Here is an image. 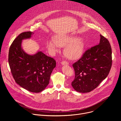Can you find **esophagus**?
<instances>
[{"label":"esophagus","mask_w":121,"mask_h":121,"mask_svg":"<svg viewBox=\"0 0 121 121\" xmlns=\"http://www.w3.org/2000/svg\"><path fill=\"white\" fill-rule=\"evenodd\" d=\"M61 64L62 65H68V63L67 62H66V61H62L61 62Z\"/></svg>","instance_id":"esophagus-1"}]
</instances>
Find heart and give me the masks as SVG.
Here are the masks:
<instances>
[{
    "instance_id": "heart-1",
    "label": "heart",
    "mask_w": 121,
    "mask_h": 121,
    "mask_svg": "<svg viewBox=\"0 0 121 121\" xmlns=\"http://www.w3.org/2000/svg\"><path fill=\"white\" fill-rule=\"evenodd\" d=\"M64 54L70 59L78 58L82 54L85 48V42L82 39L70 36H61L56 38V40L50 39L47 41L46 47L49 53L54 55L59 51V47H65Z\"/></svg>"
}]
</instances>
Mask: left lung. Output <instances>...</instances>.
<instances>
[{
    "label": "left lung",
    "mask_w": 121,
    "mask_h": 121,
    "mask_svg": "<svg viewBox=\"0 0 121 121\" xmlns=\"http://www.w3.org/2000/svg\"><path fill=\"white\" fill-rule=\"evenodd\" d=\"M99 44L85 52L73 65L75 78L71 85L80 93L91 92L108 75L112 64V49L109 41L102 35Z\"/></svg>",
    "instance_id": "1"
}]
</instances>
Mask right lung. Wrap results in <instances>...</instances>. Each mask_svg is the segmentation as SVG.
I'll list each match as a JSON object with an SVG mask.
<instances>
[{
  "instance_id": "obj_1",
  "label": "right lung",
  "mask_w": 121,
  "mask_h": 121,
  "mask_svg": "<svg viewBox=\"0 0 121 121\" xmlns=\"http://www.w3.org/2000/svg\"><path fill=\"white\" fill-rule=\"evenodd\" d=\"M33 34L31 31L24 32L14 40L9 50V63L17 84L29 91L39 93L48 85L56 62L42 51L30 55L23 50L22 40L30 39Z\"/></svg>"
}]
</instances>
